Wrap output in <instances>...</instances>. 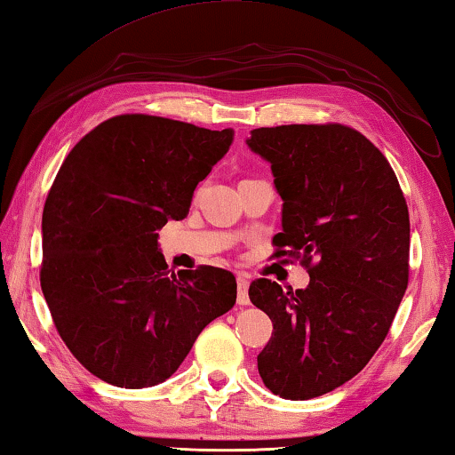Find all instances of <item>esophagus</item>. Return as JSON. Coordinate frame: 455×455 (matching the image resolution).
<instances>
[{
	"mask_svg": "<svg viewBox=\"0 0 455 455\" xmlns=\"http://www.w3.org/2000/svg\"><path fill=\"white\" fill-rule=\"evenodd\" d=\"M250 277L245 274H237V304L250 306Z\"/></svg>",
	"mask_w": 455,
	"mask_h": 455,
	"instance_id": "esophagus-1",
	"label": "esophagus"
}]
</instances>
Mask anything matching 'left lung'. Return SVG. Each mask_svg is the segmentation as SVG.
I'll return each instance as SVG.
<instances>
[{"mask_svg":"<svg viewBox=\"0 0 455 455\" xmlns=\"http://www.w3.org/2000/svg\"><path fill=\"white\" fill-rule=\"evenodd\" d=\"M248 146L283 199L275 258L309 274L296 293L251 282L274 323L258 370L275 395L312 400L357 376L387 336L410 277L408 204L384 154L347 125L259 127Z\"/></svg>","mask_w":455,"mask_h":455,"instance_id":"left-lung-1","label":"left lung"}]
</instances>
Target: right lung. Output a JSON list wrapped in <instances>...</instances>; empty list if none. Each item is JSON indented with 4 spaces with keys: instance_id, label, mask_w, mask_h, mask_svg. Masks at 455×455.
Here are the masks:
<instances>
[{
    "instance_id": "add662e5",
    "label": "right lung",
    "mask_w": 455,
    "mask_h": 455,
    "mask_svg": "<svg viewBox=\"0 0 455 455\" xmlns=\"http://www.w3.org/2000/svg\"><path fill=\"white\" fill-rule=\"evenodd\" d=\"M232 141L234 130L125 114L93 127L61 164L44 205L39 282L61 339L95 378L162 384L234 307V274L170 272L156 234L186 218Z\"/></svg>"
}]
</instances>
